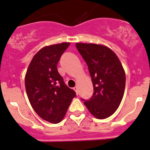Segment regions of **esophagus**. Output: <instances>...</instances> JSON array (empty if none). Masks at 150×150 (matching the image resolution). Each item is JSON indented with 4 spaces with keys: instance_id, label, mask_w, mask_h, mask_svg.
Here are the masks:
<instances>
[{
    "instance_id": "34e87169",
    "label": "esophagus",
    "mask_w": 150,
    "mask_h": 150,
    "mask_svg": "<svg viewBox=\"0 0 150 150\" xmlns=\"http://www.w3.org/2000/svg\"><path fill=\"white\" fill-rule=\"evenodd\" d=\"M74 90L75 91H76V93L77 95H78V94H79V90H78V87H77V86H75L74 88Z\"/></svg>"
}]
</instances>
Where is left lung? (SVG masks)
Returning a JSON list of instances; mask_svg holds the SVG:
<instances>
[{
	"label": "left lung",
	"instance_id": "obj_1",
	"mask_svg": "<svg viewBox=\"0 0 150 150\" xmlns=\"http://www.w3.org/2000/svg\"><path fill=\"white\" fill-rule=\"evenodd\" d=\"M76 49L88 66L93 85L89 100H81L96 118L115 112L123 97L125 74L118 57L110 49L96 44L76 43Z\"/></svg>",
	"mask_w": 150,
	"mask_h": 150
}]
</instances>
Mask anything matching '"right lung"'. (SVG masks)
<instances>
[{
	"instance_id": "right-lung-1",
	"label": "right lung",
	"mask_w": 150,
	"mask_h": 150,
	"mask_svg": "<svg viewBox=\"0 0 150 150\" xmlns=\"http://www.w3.org/2000/svg\"><path fill=\"white\" fill-rule=\"evenodd\" d=\"M70 43L45 47L30 62L25 84L32 107L40 117L59 123L64 117L76 92L65 84L57 64Z\"/></svg>"
}]
</instances>
